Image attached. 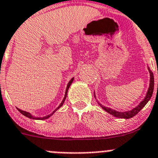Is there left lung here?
<instances>
[{"label":"left lung","mask_w":158,"mask_h":158,"mask_svg":"<svg viewBox=\"0 0 158 158\" xmlns=\"http://www.w3.org/2000/svg\"><path fill=\"white\" fill-rule=\"evenodd\" d=\"M149 72H150V86H149L148 91L147 93V95H146L145 98L139 103V104L137 107H135V108H133L132 110H128V111H124V112H120V111H118V110H113V109L110 108V107H105V106L102 105L101 104L98 103L99 105L104 109L105 111L108 112L109 114H112L113 116L117 118H131L134 117L135 114H137L138 113L142 110V108H143L144 106L147 104V103L150 101V99L152 97L153 92H154V74H153V72L150 71V69L148 68ZM158 87V85H157ZM95 97V95H94Z\"/></svg>","instance_id":"obj_1"}]
</instances>
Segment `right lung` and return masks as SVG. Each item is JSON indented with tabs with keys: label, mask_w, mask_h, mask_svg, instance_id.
<instances>
[{
	"label": "right lung",
	"mask_w": 158,
	"mask_h": 158,
	"mask_svg": "<svg viewBox=\"0 0 158 158\" xmlns=\"http://www.w3.org/2000/svg\"><path fill=\"white\" fill-rule=\"evenodd\" d=\"M73 80H74V78H72V79H71L70 81H69V83H68L67 88H66V90H65V94H64V99L62 100V101H61V104H60V105H59L58 107H57V108H56L55 110H54V111H53L52 113H51V114H48V115H47V116H44V117L38 118V117H35V116H32V114H30V113L27 112V111H24V110H20V109H19V108H17V109H18V110H19V112H20V113H21V114H23V115H25V116H26V117H27V118H32V119H36V120H44V119H47V118H50V117H51V116L52 115V114H54V112H55V111H56V110H57V109H59V108H60V107H61V106L63 105V104H64V101H65V99H66V97H67L68 90H69V87H70L71 84H72V82H73Z\"/></svg>",
	"instance_id": "right-lung-1"
}]
</instances>
